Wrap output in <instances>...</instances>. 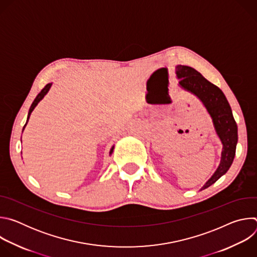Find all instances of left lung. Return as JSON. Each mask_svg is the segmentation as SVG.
Listing matches in <instances>:
<instances>
[{
    "instance_id": "left-lung-1",
    "label": "left lung",
    "mask_w": 257,
    "mask_h": 257,
    "mask_svg": "<svg viewBox=\"0 0 257 257\" xmlns=\"http://www.w3.org/2000/svg\"><path fill=\"white\" fill-rule=\"evenodd\" d=\"M176 74L182 88L196 95L210 115L214 130L223 144L222 158L218 168L200 190L215 183L230 169L236 154L238 127L232 114L231 106L217 86L205 79L198 71L188 66H176Z\"/></svg>"
}]
</instances>
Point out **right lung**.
Returning <instances> with one entry per match:
<instances>
[{
	"mask_svg": "<svg viewBox=\"0 0 257 257\" xmlns=\"http://www.w3.org/2000/svg\"><path fill=\"white\" fill-rule=\"evenodd\" d=\"M51 86H52V83H49V84H47L43 89H42V91L38 94V96L35 97V99L33 100V102L31 103V105H30V108H29V112H28V116H27V120H26V123H25V125H24V127H23V130H24V128H25V126H26V124H27V122H28V120H29V117H30V114H31V112L33 111L34 109V107L38 105V103L44 98V96L48 93V91L50 90V88H51ZM23 130H22V132H23ZM113 151H114V146L113 148L111 149V151H109V155H112V153H113Z\"/></svg>",
	"mask_w": 257,
	"mask_h": 257,
	"instance_id": "obj_1",
	"label": "right lung"
}]
</instances>
